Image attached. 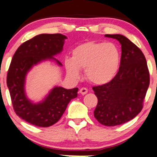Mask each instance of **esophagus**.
<instances>
[{
    "instance_id": "obj_1",
    "label": "esophagus",
    "mask_w": 157,
    "mask_h": 157,
    "mask_svg": "<svg viewBox=\"0 0 157 157\" xmlns=\"http://www.w3.org/2000/svg\"><path fill=\"white\" fill-rule=\"evenodd\" d=\"M88 89H87V88H80V91H79V92H80V94L85 95L87 93H88Z\"/></svg>"
}]
</instances>
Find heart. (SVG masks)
Instances as JSON below:
<instances>
[{
	"instance_id": "1",
	"label": "heart",
	"mask_w": 157,
	"mask_h": 157,
	"mask_svg": "<svg viewBox=\"0 0 157 157\" xmlns=\"http://www.w3.org/2000/svg\"><path fill=\"white\" fill-rule=\"evenodd\" d=\"M120 53L112 43L87 42L79 45L72 51V59L64 61L67 75L73 80L80 77V69H85L87 79L93 84L109 82L117 72Z\"/></svg>"
}]
</instances>
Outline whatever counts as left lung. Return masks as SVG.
Instances as JSON below:
<instances>
[{"instance_id":"1","label":"left lung","mask_w":157,"mask_h":157,"mask_svg":"<svg viewBox=\"0 0 157 157\" xmlns=\"http://www.w3.org/2000/svg\"><path fill=\"white\" fill-rule=\"evenodd\" d=\"M117 40L122 48L117 74L109 82L93 88L98 104L94 117L105 126H116L131 120L143 108L149 86V72L144 53L124 35H105Z\"/></svg>"}]
</instances>
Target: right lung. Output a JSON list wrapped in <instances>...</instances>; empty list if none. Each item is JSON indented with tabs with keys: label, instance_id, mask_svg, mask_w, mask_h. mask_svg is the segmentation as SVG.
<instances>
[{
	"label": "right lung",
	"instance_id": "add662e5",
	"mask_svg": "<svg viewBox=\"0 0 157 157\" xmlns=\"http://www.w3.org/2000/svg\"><path fill=\"white\" fill-rule=\"evenodd\" d=\"M67 36L61 34H40L22 43L13 55L7 75V86L13 107L19 117L37 127L53 125L60 120L67 105L77 96L78 88L55 86L41 101L34 103L27 96L26 77L34 66L51 61L59 67L55 56L61 53Z\"/></svg>",
	"mask_w": 157,
	"mask_h": 157
}]
</instances>
